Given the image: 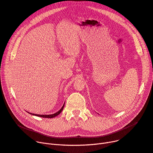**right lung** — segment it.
Masks as SVG:
<instances>
[{
    "label": "right lung",
    "mask_w": 153,
    "mask_h": 153,
    "mask_svg": "<svg viewBox=\"0 0 153 153\" xmlns=\"http://www.w3.org/2000/svg\"><path fill=\"white\" fill-rule=\"evenodd\" d=\"M64 105H65V102L64 104V105H63V106L62 107V108L59 111H57V112L53 114H49V115H40V114H32V113H30L28 112L29 114H31V115H36V116H38V117H43V118H53L55 117H56L57 115H58L59 114H60L62 112V111L63 110V109H64Z\"/></svg>",
    "instance_id": "1"
}]
</instances>
